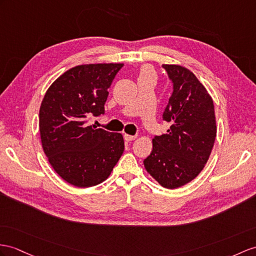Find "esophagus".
I'll use <instances>...</instances> for the list:
<instances>
[{
	"mask_svg": "<svg viewBox=\"0 0 256 256\" xmlns=\"http://www.w3.org/2000/svg\"><path fill=\"white\" fill-rule=\"evenodd\" d=\"M124 140L126 141H132V140H134V139H136V136H130V134H124Z\"/></svg>",
	"mask_w": 256,
	"mask_h": 256,
	"instance_id": "1",
	"label": "esophagus"
}]
</instances>
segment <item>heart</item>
<instances>
[{"label":"heart","instance_id":"obj_1","mask_svg":"<svg viewBox=\"0 0 256 256\" xmlns=\"http://www.w3.org/2000/svg\"><path fill=\"white\" fill-rule=\"evenodd\" d=\"M152 74L151 70H150V68H148V67L142 68V70H141V76H143V74Z\"/></svg>","mask_w":256,"mask_h":256}]
</instances>
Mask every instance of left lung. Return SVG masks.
<instances>
[{"label": "left lung", "instance_id": "left-lung-1", "mask_svg": "<svg viewBox=\"0 0 256 256\" xmlns=\"http://www.w3.org/2000/svg\"><path fill=\"white\" fill-rule=\"evenodd\" d=\"M172 92L163 113L172 126L155 136L152 153L143 160L146 172L160 186L176 189L194 179L210 158L216 138L213 100L186 68L163 65Z\"/></svg>", "mask_w": 256, "mask_h": 256}]
</instances>
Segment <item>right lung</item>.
Instances as JSON below:
<instances>
[{
  "instance_id": "obj_1",
  "label": "right lung",
  "mask_w": 256,
  "mask_h": 256,
  "mask_svg": "<svg viewBox=\"0 0 256 256\" xmlns=\"http://www.w3.org/2000/svg\"><path fill=\"white\" fill-rule=\"evenodd\" d=\"M124 64L79 65L48 89L40 106L42 148L54 170L68 184L88 188L103 182L124 148L120 134L88 126L105 113L108 88Z\"/></svg>"
}]
</instances>
